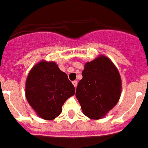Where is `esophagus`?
I'll list each match as a JSON object with an SVG mask.
<instances>
[{
	"label": "esophagus",
	"instance_id": "1",
	"mask_svg": "<svg viewBox=\"0 0 148 148\" xmlns=\"http://www.w3.org/2000/svg\"><path fill=\"white\" fill-rule=\"evenodd\" d=\"M73 86H75V88H76V86H77V84H78L77 81H73Z\"/></svg>",
	"mask_w": 148,
	"mask_h": 148
}]
</instances>
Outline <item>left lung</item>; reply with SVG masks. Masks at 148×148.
<instances>
[{
    "label": "left lung",
    "mask_w": 148,
    "mask_h": 148,
    "mask_svg": "<svg viewBox=\"0 0 148 148\" xmlns=\"http://www.w3.org/2000/svg\"><path fill=\"white\" fill-rule=\"evenodd\" d=\"M79 82L75 96L83 114L92 119H100L118 103L121 92V80L113 62L101 56L86 62Z\"/></svg>",
    "instance_id": "obj_1"
}]
</instances>
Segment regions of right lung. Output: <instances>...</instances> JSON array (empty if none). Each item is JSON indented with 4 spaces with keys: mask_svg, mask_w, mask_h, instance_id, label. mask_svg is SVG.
<instances>
[{
    "mask_svg": "<svg viewBox=\"0 0 148 148\" xmlns=\"http://www.w3.org/2000/svg\"><path fill=\"white\" fill-rule=\"evenodd\" d=\"M75 94V87L54 62L41 61L29 72L26 82V98L34 111L45 120H53L62 106Z\"/></svg>",
    "mask_w": 148,
    "mask_h": 148,
    "instance_id": "obj_1",
    "label": "right lung"
}]
</instances>
